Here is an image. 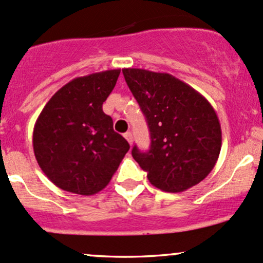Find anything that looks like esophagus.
Wrapping results in <instances>:
<instances>
[{
  "label": "esophagus",
  "mask_w": 263,
  "mask_h": 263,
  "mask_svg": "<svg viewBox=\"0 0 263 263\" xmlns=\"http://www.w3.org/2000/svg\"><path fill=\"white\" fill-rule=\"evenodd\" d=\"M123 136H125V138H126L127 141H128L129 145H132V141H134V138H132V134H131V132H126V134L123 135Z\"/></svg>",
  "instance_id": "1"
}]
</instances>
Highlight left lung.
Here are the masks:
<instances>
[{
	"label": "left lung",
	"mask_w": 263,
	"mask_h": 263,
	"mask_svg": "<svg viewBox=\"0 0 263 263\" xmlns=\"http://www.w3.org/2000/svg\"><path fill=\"white\" fill-rule=\"evenodd\" d=\"M123 76L142 109L151 147L132 156L147 178L166 192H183L209 176L218 160L221 125L198 91L170 73L123 68Z\"/></svg>",
	"instance_id": "left-lung-1"
}]
</instances>
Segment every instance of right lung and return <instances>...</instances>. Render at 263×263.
I'll list each match as a JSON object with an SVG mask.
<instances>
[{
  "instance_id": "1",
  "label": "right lung",
  "mask_w": 263,
  "mask_h": 263,
  "mask_svg": "<svg viewBox=\"0 0 263 263\" xmlns=\"http://www.w3.org/2000/svg\"><path fill=\"white\" fill-rule=\"evenodd\" d=\"M120 72L107 70L70 81L46 103L34 123L37 163L63 191L83 196L100 192L129 149L102 109Z\"/></svg>"
}]
</instances>
